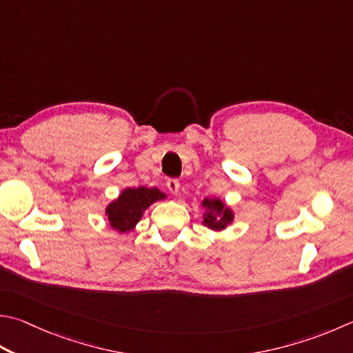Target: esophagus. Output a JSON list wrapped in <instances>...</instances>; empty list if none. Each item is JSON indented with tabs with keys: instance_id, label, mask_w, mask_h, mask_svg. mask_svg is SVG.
Wrapping results in <instances>:
<instances>
[{
	"instance_id": "obj_1",
	"label": "esophagus",
	"mask_w": 353,
	"mask_h": 353,
	"mask_svg": "<svg viewBox=\"0 0 353 353\" xmlns=\"http://www.w3.org/2000/svg\"><path fill=\"white\" fill-rule=\"evenodd\" d=\"M166 188L170 190V193L177 194L179 188H181V182H179V179L171 177V179H168V181H166Z\"/></svg>"
}]
</instances>
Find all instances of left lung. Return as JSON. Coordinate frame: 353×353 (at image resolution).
Returning <instances> with one entry per match:
<instances>
[{
    "instance_id": "1",
    "label": "left lung",
    "mask_w": 353,
    "mask_h": 353,
    "mask_svg": "<svg viewBox=\"0 0 353 353\" xmlns=\"http://www.w3.org/2000/svg\"><path fill=\"white\" fill-rule=\"evenodd\" d=\"M202 205L205 208H208L207 213L203 214V223L208 228L223 230L233 221V213L230 208H225V205L219 199H213V201L205 199Z\"/></svg>"
}]
</instances>
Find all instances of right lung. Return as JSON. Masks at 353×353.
Segmentation results:
<instances>
[{
	"label": "right lung",
	"instance_id": "obj_1",
	"mask_svg": "<svg viewBox=\"0 0 353 353\" xmlns=\"http://www.w3.org/2000/svg\"><path fill=\"white\" fill-rule=\"evenodd\" d=\"M159 199H165V194L160 193L157 188L139 187L125 190L117 201L106 208L111 227L119 230L120 233L130 232L140 221L143 211Z\"/></svg>",
	"mask_w": 353,
	"mask_h": 353
}]
</instances>
